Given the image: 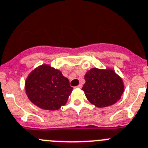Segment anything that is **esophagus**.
Returning <instances> with one entry per match:
<instances>
[{"label": "esophagus", "mask_w": 148, "mask_h": 148, "mask_svg": "<svg viewBox=\"0 0 148 148\" xmlns=\"http://www.w3.org/2000/svg\"><path fill=\"white\" fill-rule=\"evenodd\" d=\"M82 84H79V86H77V88H82Z\"/></svg>", "instance_id": "1"}]
</instances>
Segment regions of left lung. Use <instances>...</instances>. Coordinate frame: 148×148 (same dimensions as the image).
<instances>
[{"mask_svg":"<svg viewBox=\"0 0 148 148\" xmlns=\"http://www.w3.org/2000/svg\"><path fill=\"white\" fill-rule=\"evenodd\" d=\"M85 79L82 90L88 100L98 108L112 106L123 94V81L112 69L93 68L86 72Z\"/></svg>","mask_w":148,"mask_h":148,"instance_id":"left-lung-1","label":"left lung"}]
</instances>
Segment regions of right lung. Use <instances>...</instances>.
I'll return each mask as SVG.
<instances>
[{"mask_svg": "<svg viewBox=\"0 0 148 148\" xmlns=\"http://www.w3.org/2000/svg\"><path fill=\"white\" fill-rule=\"evenodd\" d=\"M72 89L69 80L60 71L46 64L34 69L25 82L29 100L48 110H58L64 106Z\"/></svg>", "mask_w": 148, "mask_h": 148, "instance_id": "add662e5", "label": "right lung"}]
</instances>
